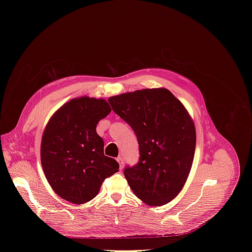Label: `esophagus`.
I'll list each match as a JSON object with an SVG mask.
<instances>
[{
    "label": "esophagus",
    "mask_w": 252,
    "mask_h": 252,
    "mask_svg": "<svg viewBox=\"0 0 252 252\" xmlns=\"http://www.w3.org/2000/svg\"><path fill=\"white\" fill-rule=\"evenodd\" d=\"M117 161H118V163H119V165H120V169H123V167H124V159H123V158L119 157V158H117Z\"/></svg>",
    "instance_id": "34e87169"
}]
</instances>
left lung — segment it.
<instances>
[{
  "mask_svg": "<svg viewBox=\"0 0 252 252\" xmlns=\"http://www.w3.org/2000/svg\"><path fill=\"white\" fill-rule=\"evenodd\" d=\"M139 142V163L124 170L133 193L150 206L172 201L191 169L195 127L188 111L168 89L136 90L108 98Z\"/></svg>",
  "mask_w": 252,
  "mask_h": 252,
  "instance_id": "8db88e82",
  "label": "left lung"
}]
</instances>
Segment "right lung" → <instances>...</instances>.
Instances as JSON below:
<instances>
[{
    "label": "right lung",
    "mask_w": 252,
    "mask_h": 252,
    "mask_svg": "<svg viewBox=\"0 0 252 252\" xmlns=\"http://www.w3.org/2000/svg\"><path fill=\"white\" fill-rule=\"evenodd\" d=\"M110 111L103 98H72L45 127L42 167L53 191L62 199L73 204L89 202L100 191L104 180L119 171L116 159L104 155V141L95 130Z\"/></svg>",
    "instance_id": "right-lung-1"
}]
</instances>
